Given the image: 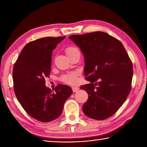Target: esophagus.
Instances as JSON below:
<instances>
[{"instance_id": "34e87169", "label": "esophagus", "mask_w": 147, "mask_h": 147, "mask_svg": "<svg viewBox=\"0 0 147 147\" xmlns=\"http://www.w3.org/2000/svg\"><path fill=\"white\" fill-rule=\"evenodd\" d=\"M72 90L73 92H76L79 90V87L78 86H73L72 87Z\"/></svg>"}]
</instances>
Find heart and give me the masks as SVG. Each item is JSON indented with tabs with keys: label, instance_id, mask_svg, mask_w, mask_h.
Listing matches in <instances>:
<instances>
[{
	"label": "heart",
	"instance_id": "b5f03b06",
	"mask_svg": "<svg viewBox=\"0 0 147 147\" xmlns=\"http://www.w3.org/2000/svg\"><path fill=\"white\" fill-rule=\"evenodd\" d=\"M76 51H79V50L76 47L74 46H69L65 49V53H66L67 55L70 56L72 54H73L74 52ZM79 72L78 71H73L71 72L70 73H68L66 74H64V75L61 77V81L62 82L65 83H68V84H72L74 83L77 80V76H78Z\"/></svg>",
	"mask_w": 147,
	"mask_h": 147
}]
</instances>
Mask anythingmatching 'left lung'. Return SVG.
<instances>
[{"label":"left lung","instance_id":"1","mask_svg":"<svg viewBox=\"0 0 147 147\" xmlns=\"http://www.w3.org/2000/svg\"><path fill=\"white\" fill-rule=\"evenodd\" d=\"M69 38L83 53L84 73L90 82L80 86L88 95L84 114L96 120L110 117L131 89L133 67L126 49L119 40L102 32L73 35Z\"/></svg>","mask_w":147,"mask_h":147}]
</instances>
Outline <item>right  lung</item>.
Instances as JSON below:
<instances>
[{
    "label": "right lung",
    "instance_id": "add662e5",
    "mask_svg": "<svg viewBox=\"0 0 147 147\" xmlns=\"http://www.w3.org/2000/svg\"><path fill=\"white\" fill-rule=\"evenodd\" d=\"M65 36L44 37L24 47L12 71L14 91L18 100L31 117L47 123L60 116L73 91L59 84L55 91L45 86L51 69L52 51Z\"/></svg>",
    "mask_w": 147,
    "mask_h": 147
}]
</instances>
